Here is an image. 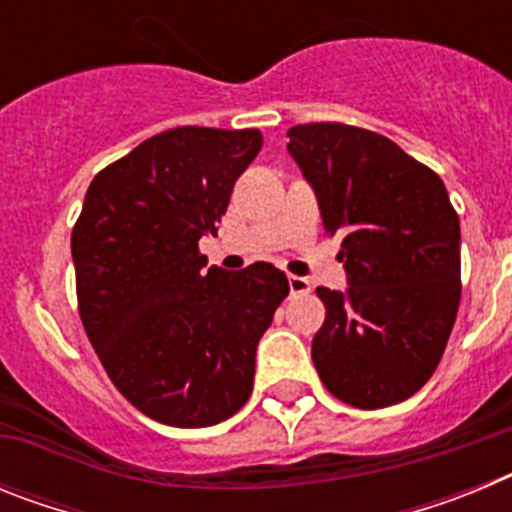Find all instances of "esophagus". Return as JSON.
I'll list each match as a JSON object with an SVG mask.
<instances>
[{
    "label": "esophagus",
    "instance_id": "esophagus-1",
    "mask_svg": "<svg viewBox=\"0 0 512 512\" xmlns=\"http://www.w3.org/2000/svg\"><path fill=\"white\" fill-rule=\"evenodd\" d=\"M287 282H289V292H292V295H307V292H310V282H307L305 277H295V274H289Z\"/></svg>",
    "mask_w": 512,
    "mask_h": 512
}]
</instances>
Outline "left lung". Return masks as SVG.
Segmentation results:
<instances>
[{"label":"left lung","mask_w":512,"mask_h":512,"mask_svg":"<svg viewBox=\"0 0 512 512\" xmlns=\"http://www.w3.org/2000/svg\"><path fill=\"white\" fill-rule=\"evenodd\" d=\"M289 153L341 238L346 292L318 287L312 361L333 397L361 410L408 400L436 372L461 300L459 215L441 176L384 135L307 122Z\"/></svg>","instance_id":"1"}]
</instances>
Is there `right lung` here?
<instances>
[{
    "label": "right lung",
    "instance_id": "obj_1",
    "mask_svg": "<svg viewBox=\"0 0 512 512\" xmlns=\"http://www.w3.org/2000/svg\"><path fill=\"white\" fill-rule=\"evenodd\" d=\"M256 128H171L92 179L71 230L79 318L104 372L174 428L230 418L253 390L256 346L289 295L271 264L210 266L200 238L261 151Z\"/></svg>",
    "mask_w": 512,
    "mask_h": 512
}]
</instances>
